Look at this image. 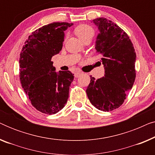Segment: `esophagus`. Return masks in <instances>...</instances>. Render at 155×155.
<instances>
[{"label":"esophagus","instance_id":"34e87169","mask_svg":"<svg viewBox=\"0 0 155 155\" xmlns=\"http://www.w3.org/2000/svg\"><path fill=\"white\" fill-rule=\"evenodd\" d=\"M80 75H81V73H80V72H76V73H75V78H78V77H80Z\"/></svg>","mask_w":155,"mask_h":155}]
</instances>
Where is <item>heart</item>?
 <instances>
[{"mask_svg":"<svg viewBox=\"0 0 155 155\" xmlns=\"http://www.w3.org/2000/svg\"><path fill=\"white\" fill-rule=\"evenodd\" d=\"M75 32L78 38L82 41L85 39H92L94 35V29L88 25H80L75 29Z\"/></svg>","mask_w":155,"mask_h":155,"instance_id":"b5f03b06","label":"heart"}]
</instances>
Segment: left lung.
Listing matches in <instances>:
<instances>
[{"label":"left lung","instance_id":"obj_1","mask_svg":"<svg viewBox=\"0 0 155 155\" xmlns=\"http://www.w3.org/2000/svg\"><path fill=\"white\" fill-rule=\"evenodd\" d=\"M93 22L99 31L95 48L102 56L105 72L104 77L99 79L90 76L86 92L97 109L110 111L123 104L133 87L136 54L128 35L117 25L104 18L94 19Z\"/></svg>","mask_w":155,"mask_h":155}]
</instances>
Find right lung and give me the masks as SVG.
Wrapping results in <instances>:
<instances>
[{
    "label": "right lung",
    "instance_id": "add662e5",
    "mask_svg": "<svg viewBox=\"0 0 155 155\" xmlns=\"http://www.w3.org/2000/svg\"><path fill=\"white\" fill-rule=\"evenodd\" d=\"M73 23L53 22L29 36L20 56V80L25 92L36 109L55 114L67 103L74 74L56 73L51 58L63 47L64 31Z\"/></svg>",
    "mask_w": 155,
    "mask_h": 155
}]
</instances>
